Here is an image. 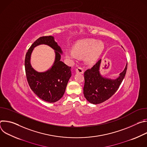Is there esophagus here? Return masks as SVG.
I'll list each match as a JSON object with an SVG mask.
<instances>
[{
    "label": "esophagus",
    "mask_w": 147,
    "mask_h": 147,
    "mask_svg": "<svg viewBox=\"0 0 147 147\" xmlns=\"http://www.w3.org/2000/svg\"><path fill=\"white\" fill-rule=\"evenodd\" d=\"M76 73L83 74L84 73V70L81 67H78L77 69H76Z\"/></svg>",
    "instance_id": "obj_1"
}]
</instances>
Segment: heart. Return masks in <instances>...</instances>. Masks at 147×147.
Listing matches in <instances>:
<instances>
[{
  "instance_id": "b5f03b06",
  "label": "heart",
  "mask_w": 147,
  "mask_h": 147,
  "mask_svg": "<svg viewBox=\"0 0 147 147\" xmlns=\"http://www.w3.org/2000/svg\"><path fill=\"white\" fill-rule=\"evenodd\" d=\"M105 49L102 42L94 39H83L76 44L74 49L66 51V57L70 61L77 60L80 56H85L89 65H92L98 60Z\"/></svg>"
}]
</instances>
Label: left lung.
I'll return each instance as SVG.
<instances>
[{"label": "left lung", "mask_w": 147, "mask_h": 147, "mask_svg": "<svg viewBox=\"0 0 147 147\" xmlns=\"http://www.w3.org/2000/svg\"><path fill=\"white\" fill-rule=\"evenodd\" d=\"M101 59L90 69L84 72V95L91 103L99 104L109 99L118 90L126 73L127 63L118 77L112 79L100 73Z\"/></svg>", "instance_id": "1"}]
</instances>
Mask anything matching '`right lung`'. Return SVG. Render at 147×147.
I'll use <instances>...</instances> for the list:
<instances>
[{"instance_id":"1","label":"right lung","mask_w":147,"mask_h":147,"mask_svg":"<svg viewBox=\"0 0 147 147\" xmlns=\"http://www.w3.org/2000/svg\"><path fill=\"white\" fill-rule=\"evenodd\" d=\"M40 45L50 46L55 53L54 64L44 72H37L30 64L32 52L35 47ZM63 51L55 40V38L53 36H45L36 39L26 55L25 69L28 84L40 99L49 103L56 102L63 96L71 76V67L60 60Z\"/></svg>"}]
</instances>
